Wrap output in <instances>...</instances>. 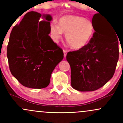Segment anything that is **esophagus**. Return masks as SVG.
<instances>
[{
    "label": "esophagus",
    "mask_w": 123,
    "mask_h": 123,
    "mask_svg": "<svg viewBox=\"0 0 123 123\" xmlns=\"http://www.w3.org/2000/svg\"><path fill=\"white\" fill-rule=\"evenodd\" d=\"M63 55H64V58H66V54H67V51H66V50H63Z\"/></svg>",
    "instance_id": "esophagus-1"
}]
</instances>
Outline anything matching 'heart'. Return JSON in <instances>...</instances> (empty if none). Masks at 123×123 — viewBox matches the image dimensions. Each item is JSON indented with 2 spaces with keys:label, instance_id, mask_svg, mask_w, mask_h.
<instances>
[{
  "label": "heart",
  "instance_id": "b5f03b06",
  "mask_svg": "<svg viewBox=\"0 0 123 123\" xmlns=\"http://www.w3.org/2000/svg\"><path fill=\"white\" fill-rule=\"evenodd\" d=\"M94 32V25L91 21L82 17L66 15L61 17L58 25L52 24L50 33L54 40L58 42L65 34L66 42L73 49L80 50L90 43Z\"/></svg>",
  "mask_w": 123,
  "mask_h": 123
}]
</instances>
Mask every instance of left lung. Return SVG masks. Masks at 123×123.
<instances>
[{
    "label": "left lung",
    "mask_w": 123,
    "mask_h": 123,
    "mask_svg": "<svg viewBox=\"0 0 123 123\" xmlns=\"http://www.w3.org/2000/svg\"><path fill=\"white\" fill-rule=\"evenodd\" d=\"M94 30L86 47L70 51L66 60L71 69V86L80 91H92L112 78L118 60V41L112 25L102 19H92Z\"/></svg>",
    "instance_id": "8db88e82"
}]
</instances>
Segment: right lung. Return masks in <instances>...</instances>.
Listing matches in <instances>:
<instances>
[{
    "mask_svg": "<svg viewBox=\"0 0 123 123\" xmlns=\"http://www.w3.org/2000/svg\"><path fill=\"white\" fill-rule=\"evenodd\" d=\"M52 19L48 14L28 12L11 32L7 49L10 70L25 87L46 88L54 69L63 60L62 50L49 36Z\"/></svg>",
    "mask_w": 123,
    "mask_h": 123,
    "instance_id": "right-lung-1",
    "label": "right lung"
}]
</instances>
